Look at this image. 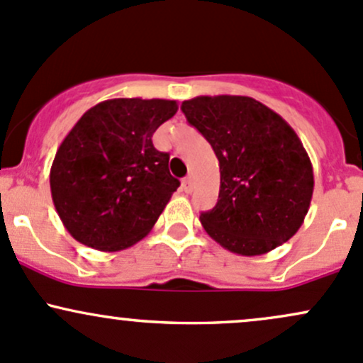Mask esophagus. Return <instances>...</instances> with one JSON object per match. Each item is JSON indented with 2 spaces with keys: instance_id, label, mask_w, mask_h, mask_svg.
<instances>
[{
  "instance_id": "esophagus-1",
  "label": "esophagus",
  "mask_w": 363,
  "mask_h": 363,
  "mask_svg": "<svg viewBox=\"0 0 363 363\" xmlns=\"http://www.w3.org/2000/svg\"><path fill=\"white\" fill-rule=\"evenodd\" d=\"M192 189H194V185H192V178H185V180L182 182V190L185 194H190L192 192Z\"/></svg>"
}]
</instances>
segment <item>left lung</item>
Wrapping results in <instances>:
<instances>
[{"mask_svg": "<svg viewBox=\"0 0 363 363\" xmlns=\"http://www.w3.org/2000/svg\"><path fill=\"white\" fill-rule=\"evenodd\" d=\"M182 111L220 161L218 202L201 214L208 235L240 256L287 242L313 196V167L296 131L251 96H196Z\"/></svg>", "mask_w": 363, "mask_h": 363, "instance_id": "obj_1", "label": "left lung"}]
</instances>
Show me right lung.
Listing matches in <instances>:
<instances>
[{
    "label": "right lung",
    "mask_w": 363,
    "mask_h": 363,
    "mask_svg": "<svg viewBox=\"0 0 363 363\" xmlns=\"http://www.w3.org/2000/svg\"><path fill=\"white\" fill-rule=\"evenodd\" d=\"M178 111L177 100L112 99L81 116L58 147L50 189L77 242L105 252L142 240L180 182L152 135Z\"/></svg>",
    "instance_id": "add662e5"
}]
</instances>
